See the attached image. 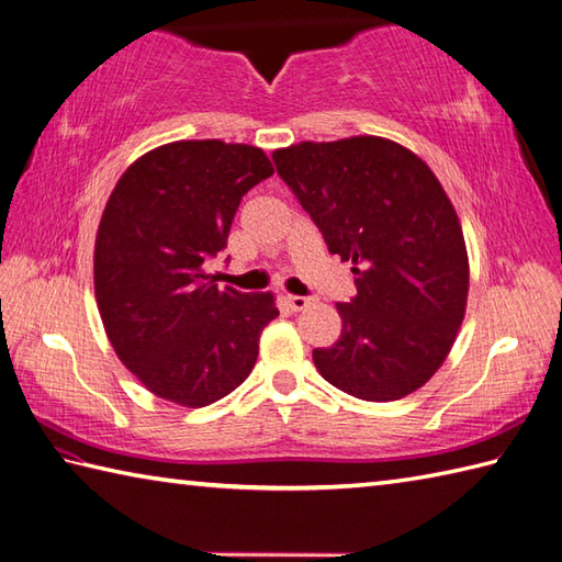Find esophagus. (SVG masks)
Masks as SVG:
<instances>
[{
  "label": "esophagus",
  "mask_w": 562,
  "mask_h": 562,
  "mask_svg": "<svg viewBox=\"0 0 562 562\" xmlns=\"http://www.w3.org/2000/svg\"><path fill=\"white\" fill-rule=\"evenodd\" d=\"M284 302H288V306L292 308V312H302V308L308 306L306 296H296V294H288V296H284Z\"/></svg>",
  "instance_id": "obj_1"
}]
</instances>
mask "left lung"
I'll use <instances>...</instances> for the list:
<instances>
[{
	"instance_id": "1",
	"label": "left lung",
	"mask_w": 562,
	"mask_h": 562,
	"mask_svg": "<svg viewBox=\"0 0 562 562\" xmlns=\"http://www.w3.org/2000/svg\"><path fill=\"white\" fill-rule=\"evenodd\" d=\"M272 161L330 254L355 262L340 338L314 350L321 376L362 401L408 396L447 360L469 296V256L445 188L411 149L372 135L302 142Z\"/></svg>"
}]
</instances>
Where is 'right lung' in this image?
I'll list each match as a JSON object with an SVG mask.
<instances>
[{
	"label": "right lung",
	"instance_id": "add662e5",
	"mask_svg": "<svg viewBox=\"0 0 562 562\" xmlns=\"http://www.w3.org/2000/svg\"><path fill=\"white\" fill-rule=\"evenodd\" d=\"M272 176L266 151L220 139L171 142L139 157L105 202L93 288L113 350L159 398L202 408L250 374L270 292L214 284L241 198Z\"/></svg>",
	"mask_w": 562,
	"mask_h": 562
}]
</instances>
